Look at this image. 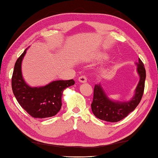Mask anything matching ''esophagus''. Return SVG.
<instances>
[{"instance_id":"34e87169","label":"esophagus","mask_w":158,"mask_h":158,"mask_svg":"<svg viewBox=\"0 0 158 158\" xmlns=\"http://www.w3.org/2000/svg\"><path fill=\"white\" fill-rule=\"evenodd\" d=\"M79 81L81 83H86L87 82V77L85 75H82L81 77H79Z\"/></svg>"}]
</instances>
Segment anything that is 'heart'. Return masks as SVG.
Returning a JSON list of instances; mask_svg holds the SVG:
<instances>
[{
    "instance_id": "b5f03b06",
    "label": "heart",
    "mask_w": 158,
    "mask_h": 158,
    "mask_svg": "<svg viewBox=\"0 0 158 158\" xmlns=\"http://www.w3.org/2000/svg\"><path fill=\"white\" fill-rule=\"evenodd\" d=\"M107 57H108V55L107 54H105V53H101V54L99 56V58L105 60V59L107 58Z\"/></svg>"
}]
</instances>
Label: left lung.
<instances>
[{"label": "left lung", "instance_id": "left-lung-1", "mask_svg": "<svg viewBox=\"0 0 158 158\" xmlns=\"http://www.w3.org/2000/svg\"><path fill=\"white\" fill-rule=\"evenodd\" d=\"M136 65L140 79L135 94L128 101L121 102L110 99L100 83L95 85L91 106L92 113L97 118L106 122H117L125 118L138 106L143 95L146 71L145 66L140 58Z\"/></svg>", "mask_w": 158, "mask_h": 158}]
</instances>
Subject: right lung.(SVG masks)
I'll list each match as a JSON object with an SVG mask.
<instances>
[{
    "label": "right lung",
    "mask_w": 158,
    "mask_h": 158,
    "mask_svg": "<svg viewBox=\"0 0 158 158\" xmlns=\"http://www.w3.org/2000/svg\"><path fill=\"white\" fill-rule=\"evenodd\" d=\"M26 50L15 64L11 86L18 103L35 118H47L56 115L62 106L63 91L75 84L73 79L53 81L41 87H31L26 83L22 73V62Z\"/></svg>",
    "instance_id": "right-lung-1"
}]
</instances>
